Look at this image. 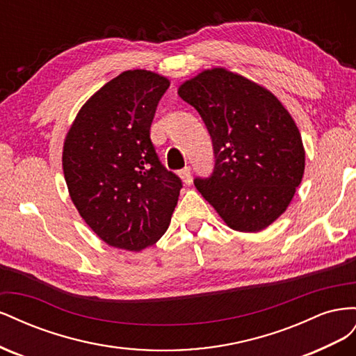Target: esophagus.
Masks as SVG:
<instances>
[{
    "instance_id": "1",
    "label": "esophagus",
    "mask_w": 356,
    "mask_h": 356,
    "mask_svg": "<svg viewBox=\"0 0 356 356\" xmlns=\"http://www.w3.org/2000/svg\"><path fill=\"white\" fill-rule=\"evenodd\" d=\"M178 175H179V178L182 179V182H184L186 186H190L191 184V169L190 168H184V169H181L179 172H178Z\"/></svg>"
}]
</instances>
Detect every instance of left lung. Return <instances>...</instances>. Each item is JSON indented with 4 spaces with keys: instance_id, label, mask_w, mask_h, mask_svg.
Here are the masks:
<instances>
[{
    "instance_id": "1",
    "label": "left lung",
    "mask_w": 356,
    "mask_h": 356,
    "mask_svg": "<svg viewBox=\"0 0 356 356\" xmlns=\"http://www.w3.org/2000/svg\"><path fill=\"white\" fill-rule=\"evenodd\" d=\"M178 95L212 138L215 166L195 186L230 229L264 230L286 211L305 174L298 127L276 96L225 68L204 70Z\"/></svg>"
}]
</instances>
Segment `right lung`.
Here are the masks:
<instances>
[{
    "mask_svg": "<svg viewBox=\"0 0 356 356\" xmlns=\"http://www.w3.org/2000/svg\"><path fill=\"white\" fill-rule=\"evenodd\" d=\"M163 75L129 70L86 102L65 136L63 175L86 224L110 246L141 251L169 227L181 179L160 163L149 139Z\"/></svg>",
    "mask_w": 356,
    "mask_h": 356,
    "instance_id": "right-lung-1",
    "label": "right lung"
}]
</instances>
